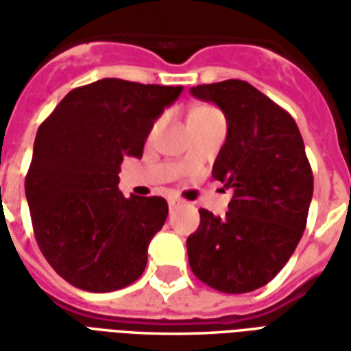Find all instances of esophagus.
Listing matches in <instances>:
<instances>
[{
  "label": "esophagus",
  "mask_w": 351,
  "mask_h": 351,
  "mask_svg": "<svg viewBox=\"0 0 351 351\" xmlns=\"http://www.w3.org/2000/svg\"><path fill=\"white\" fill-rule=\"evenodd\" d=\"M167 203H169V206H171V208H175V206L182 205V201H180L178 197H169Z\"/></svg>",
  "instance_id": "34e87169"
}]
</instances>
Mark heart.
<instances>
[{"label": "heart", "mask_w": 351, "mask_h": 351, "mask_svg": "<svg viewBox=\"0 0 351 351\" xmlns=\"http://www.w3.org/2000/svg\"><path fill=\"white\" fill-rule=\"evenodd\" d=\"M201 112H214V108H210V107H199V108H195V110H193L191 114H201Z\"/></svg>", "instance_id": "heart-1"}]
</instances>
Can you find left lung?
I'll return each instance as SVG.
<instances>
[{"mask_svg":"<svg viewBox=\"0 0 351 351\" xmlns=\"http://www.w3.org/2000/svg\"><path fill=\"white\" fill-rule=\"evenodd\" d=\"M228 118V138L213 176L231 188L223 218L201 208L188 237V261L201 282L221 293L269 284L291 258L306 228L314 176L301 131L284 108L250 82L229 79L191 88Z\"/></svg>","mask_w":351,"mask_h":351,"instance_id":"left-lung-1","label":"left lung"}]
</instances>
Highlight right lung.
I'll use <instances>...</instances> for the list:
<instances>
[{
	"instance_id": "right-lung-1",
	"label": "right lung",
	"mask_w": 351,
	"mask_h": 351,
	"mask_svg": "<svg viewBox=\"0 0 351 351\" xmlns=\"http://www.w3.org/2000/svg\"><path fill=\"white\" fill-rule=\"evenodd\" d=\"M182 86L101 79L75 88L39 125L26 175L35 241L71 286L105 293L145 272L163 197H123L118 171L143 156L154 120Z\"/></svg>"
}]
</instances>
